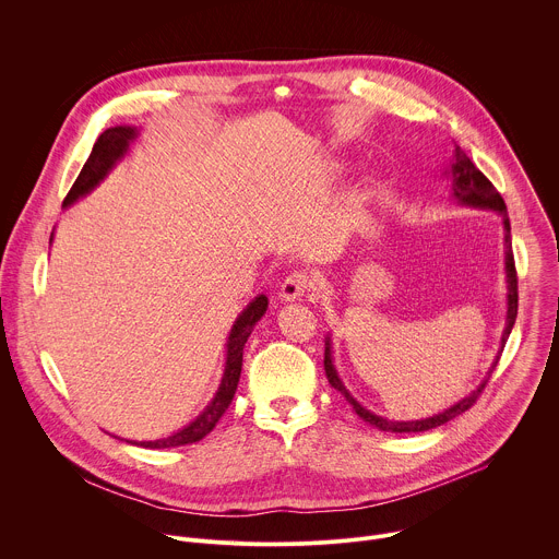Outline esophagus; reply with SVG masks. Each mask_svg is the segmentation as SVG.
<instances>
[{
    "mask_svg": "<svg viewBox=\"0 0 559 559\" xmlns=\"http://www.w3.org/2000/svg\"><path fill=\"white\" fill-rule=\"evenodd\" d=\"M313 287V276L305 274V272H294L289 274L281 289H278V298L285 300V302H292V300H302V296Z\"/></svg>",
    "mask_w": 559,
    "mask_h": 559,
    "instance_id": "obj_1",
    "label": "esophagus"
}]
</instances>
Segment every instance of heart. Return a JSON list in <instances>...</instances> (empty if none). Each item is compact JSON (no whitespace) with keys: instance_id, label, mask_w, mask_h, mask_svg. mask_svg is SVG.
Returning a JSON list of instances; mask_svg holds the SVG:
<instances>
[{"instance_id":"obj_1","label":"heart","mask_w":559,"mask_h":559,"mask_svg":"<svg viewBox=\"0 0 559 559\" xmlns=\"http://www.w3.org/2000/svg\"><path fill=\"white\" fill-rule=\"evenodd\" d=\"M345 170H347V168H345V166H334V168H332V170H330V173H332V177H341V175H343V173H345Z\"/></svg>"}]
</instances>
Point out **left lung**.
<instances>
[{"label":"left lung","mask_w":559,"mask_h":559,"mask_svg":"<svg viewBox=\"0 0 559 559\" xmlns=\"http://www.w3.org/2000/svg\"><path fill=\"white\" fill-rule=\"evenodd\" d=\"M444 177L451 181V197L457 201V205H466V207H477V210H491L498 212L502 216V227H504V274H507V321H504V332L500 338V352L496 356V360L491 362L487 376L483 378V382L477 384L468 395H464L462 401H457L455 405H451L449 409L433 414L429 418H420V420H386L382 416H376L373 412H369L367 407H362L356 397L349 393V389L345 386V382L338 376V369L334 365V352H332V336H325V373L330 384L341 391L345 395V401L352 405V409L371 427L380 429V431H391V433H420V431H429L436 429L449 420H453L455 416L464 414L466 409H471V405L477 401V395L483 393V389L487 386L500 354L507 345V338L515 325V316H518V276H515V263H513V250H511V223L507 216V205L504 199L500 197V192L491 186V181L475 168V164L464 154V150H460V145H455L453 150V158L449 162Z\"/></svg>","instance_id":"left-lung-1"}]
</instances>
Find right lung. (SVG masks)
I'll use <instances>...</instances> for the list:
<instances>
[{"mask_svg":"<svg viewBox=\"0 0 559 559\" xmlns=\"http://www.w3.org/2000/svg\"><path fill=\"white\" fill-rule=\"evenodd\" d=\"M139 134H141V130L136 126H115V128L104 130L99 134L97 143L93 145L88 162L84 164L74 186L70 188L68 197L63 199V210L74 205L79 199H84L91 192H95L108 179V175L117 168V164L123 162L132 143L139 139ZM52 236H55V229L50 234V243H52ZM267 305H270L267 296L259 294V296H254L252 302H248V307L241 313L236 316V321H234V325L227 334V343H225V369L221 376V384H218L212 401L207 403V407L190 425H186L183 429H179L166 438L126 440V442H130L134 447H143V449H173V447H183V444L203 440L216 427V423L227 412V407L231 405V397L238 386V378H241L243 347H246L254 325L265 316ZM119 440H123V438H119Z\"/></svg>","mask_w":559,"mask_h":559,"instance_id":"obj_1","label":"right lung"}]
</instances>
